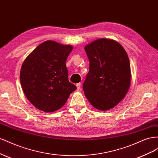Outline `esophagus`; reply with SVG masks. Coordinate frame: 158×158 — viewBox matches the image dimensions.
Listing matches in <instances>:
<instances>
[{"instance_id": "esophagus-1", "label": "esophagus", "mask_w": 158, "mask_h": 158, "mask_svg": "<svg viewBox=\"0 0 158 158\" xmlns=\"http://www.w3.org/2000/svg\"><path fill=\"white\" fill-rule=\"evenodd\" d=\"M76 87L77 88V89H81V83H78L76 84Z\"/></svg>"}]
</instances>
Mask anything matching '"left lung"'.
I'll return each mask as SVG.
<instances>
[{"mask_svg": "<svg viewBox=\"0 0 158 158\" xmlns=\"http://www.w3.org/2000/svg\"><path fill=\"white\" fill-rule=\"evenodd\" d=\"M89 71L83 83L85 97L100 110L116 106L127 94L131 81L129 58L115 40L101 38L85 47Z\"/></svg>", "mask_w": 158, "mask_h": 158, "instance_id": "8db88e82", "label": "left lung"}]
</instances>
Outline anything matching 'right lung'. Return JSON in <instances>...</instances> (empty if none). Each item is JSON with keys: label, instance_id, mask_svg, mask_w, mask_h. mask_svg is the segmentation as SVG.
<instances>
[{"label": "right lung", "instance_id": "obj_1", "mask_svg": "<svg viewBox=\"0 0 158 158\" xmlns=\"http://www.w3.org/2000/svg\"><path fill=\"white\" fill-rule=\"evenodd\" d=\"M73 49L48 40L40 44L22 64L20 79L26 98L36 109L56 111L64 106L77 87L69 81L65 62Z\"/></svg>", "mask_w": 158, "mask_h": 158}]
</instances>
